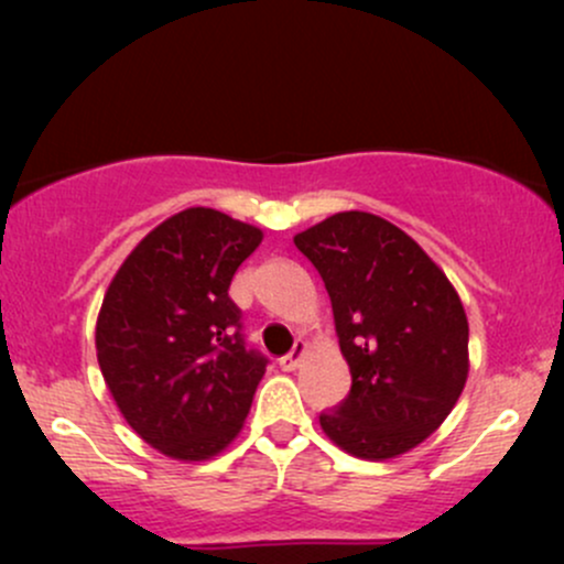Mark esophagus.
<instances>
[{
    "mask_svg": "<svg viewBox=\"0 0 564 564\" xmlns=\"http://www.w3.org/2000/svg\"><path fill=\"white\" fill-rule=\"evenodd\" d=\"M304 352H307V345H304V341H296L294 349H291L289 355H283L281 360H278V366H281L283 371H294V368H300Z\"/></svg>",
    "mask_w": 564,
    "mask_h": 564,
    "instance_id": "34e87169",
    "label": "esophagus"
}]
</instances>
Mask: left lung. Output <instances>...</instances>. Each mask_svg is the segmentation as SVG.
I'll return each mask as SVG.
<instances>
[{
    "mask_svg": "<svg viewBox=\"0 0 564 564\" xmlns=\"http://www.w3.org/2000/svg\"><path fill=\"white\" fill-rule=\"evenodd\" d=\"M332 296L352 387L321 426L341 451L384 462L424 443L469 373V323L426 251L368 212H339L294 236Z\"/></svg>",
    "mask_w": 564,
    "mask_h": 564,
    "instance_id": "1",
    "label": "left lung"
}]
</instances>
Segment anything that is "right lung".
I'll return each mask as SVG.
<instances>
[{
  "mask_svg": "<svg viewBox=\"0 0 564 564\" xmlns=\"http://www.w3.org/2000/svg\"><path fill=\"white\" fill-rule=\"evenodd\" d=\"M262 230L193 206L148 232L106 291L95 347L121 416L148 445L206 462L241 432L268 358L228 296Z\"/></svg>",
  "mask_w": 564,
  "mask_h": 564,
  "instance_id": "add662e5",
  "label": "right lung"
}]
</instances>
